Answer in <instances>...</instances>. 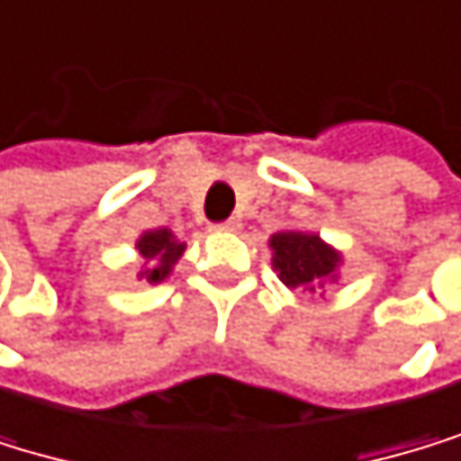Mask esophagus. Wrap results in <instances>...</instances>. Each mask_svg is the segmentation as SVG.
Returning <instances> with one entry per match:
<instances>
[{"instance_id":"1","label":"esophagus","mask_w":461,"mask_h":461,"mask_svg":"<svg viewBox=\"0 0 461 461\" xmlns=\"http://www.w3.org/2000/svg\"><path fill=\"white\" fill-rule=\"evenodd\" d=\"M215 229H218V232H238V229H240V221H238V218H229V221H223V223H215Z\"/></svg>"}]
</instances>
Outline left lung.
I'll return each instance as SVG.
<instances>
[{
	"instance_id": "1",
	"label": "left lung",
	"mask_w": 461,
	"mask_h": 461,
	"mask_svg": "<svg viewBox=\"0 0 461 461\" xmlns=\"http://www.w3.org/2000/svg\"><path fill=\"white\" fill-rule=\"evenodd\" d=\"M268 246L274 249V271L288 288L316 291L324 280L336 276L341 263L339 251L327 246L319 235L276 232Z\"/></svg>"
}]
</instances>
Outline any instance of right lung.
Masks as SVG:
<instances>
[{
    "label": "right lung",
    "mask_w": 461,
    "mask_h": 461,
    "mask_svg": "<svg viewBox=\"0 0 461 461\" xmlns=\"http://www.w3.org/2000/svg\"><path fill=\"white\" fill-rule=\"evenodd\" d=\"M137 251L145 258V268L140 271V276L156 285L170 274L181 251H185V243H178L170 229H153L137 240Z\"/></svg>",
    "instance_id": "right-lung-1"
}]
</instances>
